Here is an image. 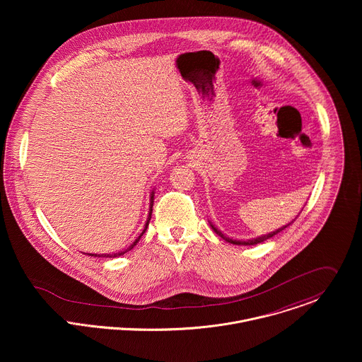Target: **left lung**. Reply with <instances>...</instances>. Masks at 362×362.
I'll list each match as a JSON object with an SVG mask.
<instances>
[{"mask_svg": "<svg viewBox=\"0 0 362 362\" xmlns=\"http://www.w3.org/2000/svg\"><path fill=\"white\" fill-rule=\"evenodd\" d=\"M297 218V217H296ZM293 223V221H291ZM291 223H288V224H286V226H283V227H280V228H277L276 231H273V233H269V234H264V235H260L258 238H252V240H248V241H240V240H233V238H228V237H226L220 230H217L213 224H210V227L213 228V231L217 234V235H220L223 240H226L227 243H230V244H234V245H257V244H260V243H263V241H266V240H269V238H272L273 235H276V234H279L280 231H283L284 228H287Z\"/></svg>", "mask_w": 362, "mask_h": 362, "instance_id": "8db88e82", "label": "left lung"}]
</instances>
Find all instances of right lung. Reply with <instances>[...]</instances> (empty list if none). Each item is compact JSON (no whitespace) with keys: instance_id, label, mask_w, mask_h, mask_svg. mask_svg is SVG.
I'll use <instances>...</instances> for the list:
<instances>
[{"instance_id":"add662e5","label":"right lung","mask_w":362,"mask_h":362,"mask_svg":"<svg viewBox=\"0 0 362 362\" xmlns=\"http://www.w3.org/2000/svg\"><path fill=\"white\" fill-rule=\"evenodd\" d=\"M153 199H155V192H152L151 194V206H149V216H148V220H146V224H145V228H144V231L139 234V237L134 241V244L129 247V248H127L125 251H121V252H115V254H89L90 257H98V258H117V257H121V255H124L125 252H128V251H131L136 244H138V241L141 240V237L144 235V233L146 231V228H148V226H149V221H151V218H152V207H153Z\"/></svg>"}]
</instances>
